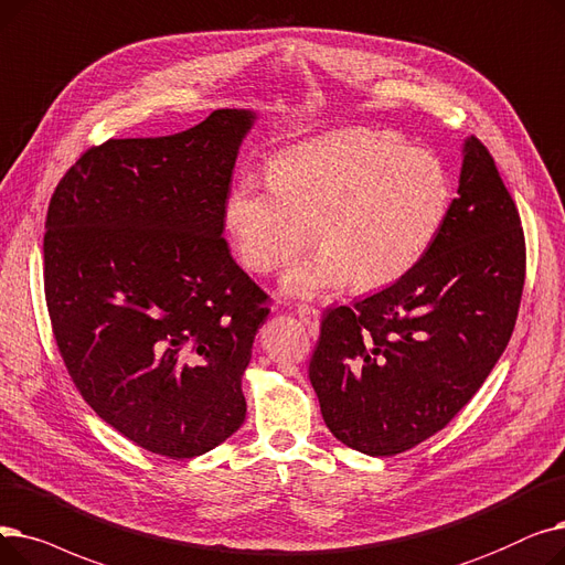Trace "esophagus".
Wrapping results in <instances>:
<instances>
[{
  "label": "esophagus",
  "mask_w": 565,
  "mask_h": 565,
  "mask_svg": "<svg viewBox=\"0 0 565 565\" xmlns=\"http://www.w3.org/2000/svg\"><path fill=\"white\" fill-rule=\"evenodd\" d=\"M299 317H301L303 324L308 327L310 335L317 338L319 335V310L315 306H301L299 308Z\"/></svg>",
  "instance_id": "obj_1"
}]
</instances>
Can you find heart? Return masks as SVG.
Wrapping results in <instances>:
<instances>
[{
  "mask_svg": "<svg viewBox=\"0 0 565 565\" xmlns=\"http://www.w3.org/2000/svg\"><path fill=\"white\" fill-rule=\"evenodd\" d=\"M450 174L433 151L395 132L344 128L282 151L274 177L244 174L225 202V227L246 268L271 274L312 238L282 287L319 297L354 280L384 287L425 257L448 216Z\"/></svg>",
  "mask_w": 565,
  "mask_h": 565,
  "instance_id": "heart-1",
  "label": "heart"
}]
</instances>
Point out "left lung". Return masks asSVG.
Wrapping results in <instances>:
<instances>
[{"label": "left lung", "mask_w": 565, "mask_h": 565, "mask_svg": "<svg viewBox=\"0 0 565 565\" xmlns=\"http://www.w3.org/2000/svg\"><path fill=\"white\" fill-rule=\"evenodd\" d=\"M524 271L518 206L488 147L471 136L458 198L425 257L386 289L321 319L308 372L333 437L388 458L444 429L513 335Z\"/></svg>", "instance_id": "1"}]
</instances>
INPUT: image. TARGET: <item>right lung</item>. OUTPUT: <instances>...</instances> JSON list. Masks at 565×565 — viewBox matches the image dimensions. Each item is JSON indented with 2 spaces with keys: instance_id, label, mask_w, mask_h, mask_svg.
I'll return each instance as SVG.
<instances>
[{
  "instance_id": "obj_1",
  "label": "right lung",
  "mask_w": 565,
  "mask_h": 565,
  "mask_svg": "<svg viewBox=\"0 0 565 565\" xmlns=\"http://www.w3.org/2000/svg\"><path fill=\"white\" fill-rule=\"evenodd\" d=\"M250 110L87 149L50 198L45 303L87 405L132 444L195 458L246 418L241 377L268 317L230 253L225 202Z\"/></svg>"
}]
</instances>
